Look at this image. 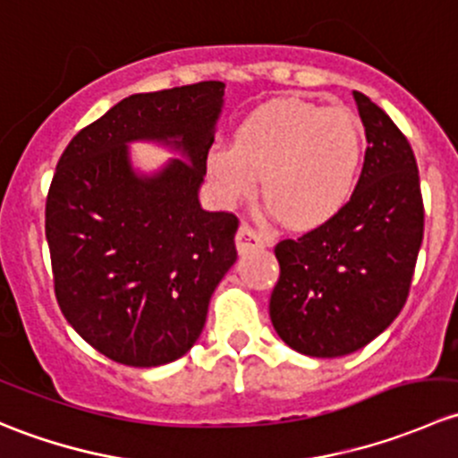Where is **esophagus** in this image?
Returning a JSON list of instances; mask_svg holds the SVG:
<instances>
[{
	"instance_id": "esophagus-1",
	"label": "esophagus",
	"mask_w": 458,
	"mask_h": 458,
	"mask_svg": "<svg viewBox=\"0 0 458 458\" xmlns=\"http://www.w3.org/2000/svg\"><path fill=\"white\" fill-rule=\"evenodd\" d=\"M270 246V239L266 237V234L257 233L252 225L248 224H242L237 230V250L239 255H246V252L250 250H259V248H266Z\"/></svg>"
}]
</instances>
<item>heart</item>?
Masks as SVG:
<instances>
[{"label": "heart", "mask_w": 458, "mask_h": 458, "mask_svg": "<svg viewBox=\"0 0 458 458\" xmlns=\"http://www.w3.org/2000/svg\"><path fill=\"white\" fill-rule=\"evenodd\" d=\"M366 135L345 106L276 99L237 123L230 146L206 152V173L228 206L248 199L261 177L272 215L293 228L335 219L359 186Z\"/></svg>", "instance_id": "heart-1"}]
</instances>
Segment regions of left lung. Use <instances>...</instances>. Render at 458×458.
<instances>
[{
  "instance_id": "1",
  "label": "left lung",
  "mask_w": 458,
  "mask_h": 458,
  "mask_svg": "<svg viewBox=\"0 0 458 458\" xmlns=\"http://www.w3.org/2000/svg\"><path fill=\"white\" fill-rule=\"evenodd\" d=\"M352 97L370 143L352 199L327 224L275 248L272 326L290 348L318 359L357 352L394 321L423 242L412 148L370 97Z\"/></svg>"
}]
</instances>
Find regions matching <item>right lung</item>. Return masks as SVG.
Segmentation results:
<instances>
[{
  "label": "right lung",
  "mask_w": 458,
  "mask_h": 458,
  "mask_svg": "<svg viewBox=\"0 0 458 458\" xmlns=\"http://www.w3.org/2000/svg\"><path fill=\"white\" fill-rule=\"evenodd\" d=\"M224 81L140 92L77 132L46 199V239L59 308L113 361L157 368L183 357L210 297L237 261V216L199 203ZM178 155L155 174L130 143Z\"/></svg>",
  "instance_id": "1"
}]
</instances>
